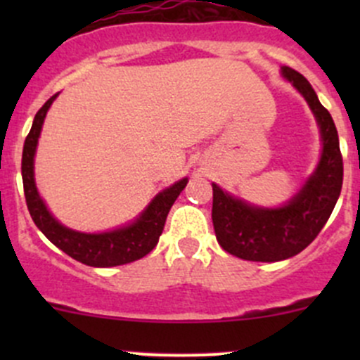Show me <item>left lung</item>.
Returning <instances> with one entry per match:
<instances>
[{"mask_svg": "<svg viewBox=\"0 0 360 360\" xmlns=\"http://www.w3.org/2000/svg\"><path fill=\"white\" fill-rule=\"evenodd\" d=\"M281 72L317 120L322 153L315 170L281 207L252 205L212 183V223L219 245L240 259L261 263L288 259L308 248L328 223L343 184V158L331 115L303 75L288 66Z\"/></svg>", "mask_w": 360, "mask_h": 360, "instance_id": "1", "label": "left lung"}]
</instances>
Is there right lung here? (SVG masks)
Returning <instances> with one entry per match:
<instances>
[{"instance_id":"add662e5","label":"right lung","mask_w":360,"mask_h":360,"mask_svg":"<svg viewBox=\"0 0 360 360\" xmlns=\"http://www.w3.org/2000/svg\"><path fill=\"white\" fill-rule=\"evenodd\" d=\"M57 96L59 94L50 97L43 104L41 110L36 112L34 122H32V127L24 143L22 183L25 203H27L32 221L53 245H57L72 259L89 264V266L110 268L141 259L146 254H150L158 244V238L162 235L163 226H165L167 214L188 184V177H183L172 186L160 191L157 197L148 203L146 209L139 214V217H136L132 223L125 224V226H120L111 231H103V233H83V231H76L64 226L52 216L43 198L39 197L34 181L36 146H38L46 112H49L53 101L57 99Z\"/></svg>"}]
</instances>
